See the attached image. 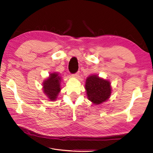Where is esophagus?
Returning <instances> with one entry per match:
<instances>
[{
	"label": "esophagus",
	"instance_id": "34e87169",
	"mask_svg": "<svg viewBox=\"0 0 153 153\" xmlns=\"http://www.w3.org/2000/svg\"><path fill=\"white\" fill-rule=\"evenodd\" d=\"M79 72H76V73H75V74H74L73 75H72V76L76 77V78H77L79 77Z\"/></svg>",
	"mask_w": 153,
	"mask_h": 153
}]
</instances>
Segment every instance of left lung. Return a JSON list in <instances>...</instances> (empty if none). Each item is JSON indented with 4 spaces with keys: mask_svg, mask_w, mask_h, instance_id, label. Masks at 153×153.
<instances>
[{
    "mask_svg": "<svg viewBox=\"0 0 153 153\" xmlns=\"http://www.w3.org/2000/svg\"><path fill=\"white\" fill-rule=\"evenodd\" d=\"M110 82L97 75H91L86 79L85 89L88 99L95 105L107 101L111 93Z\"/></svg>",
    "mask_w": 153,
    "mask_h": 153,
    "instance_id": "obj_1",
    "label": "left lung"
}]
</instances>
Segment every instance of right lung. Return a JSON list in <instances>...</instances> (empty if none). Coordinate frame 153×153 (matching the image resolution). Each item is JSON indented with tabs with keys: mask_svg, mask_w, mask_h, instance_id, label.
<instances>
[{
	"mask_svg": "<svg viewBox=\"0 0 153 153\" xmlns=\"http://www.w3.org/2000/svg\"><path fill=\"white\" fill-rule=\"evenodd\" d=\"M61 77L57 72L50 74L43 83V89L46 97L51 101H54L61 91Z\"/></svg>",
	"mask_w": 153,
	"mask_h": 153,
	"instance_id": "add662e5",
	"label": "right lung"
}]
</instances>
